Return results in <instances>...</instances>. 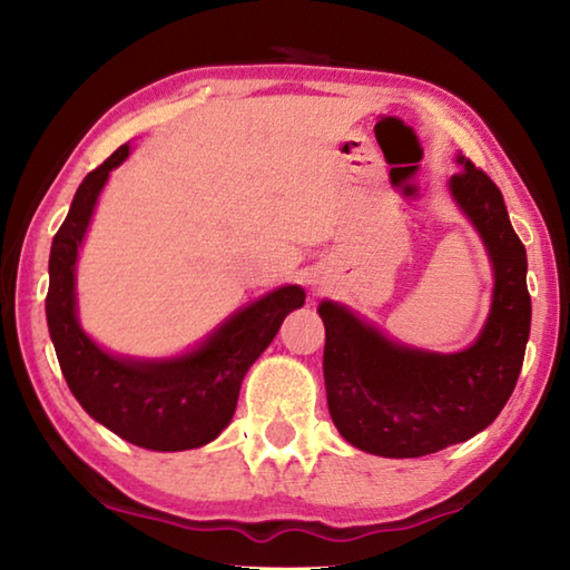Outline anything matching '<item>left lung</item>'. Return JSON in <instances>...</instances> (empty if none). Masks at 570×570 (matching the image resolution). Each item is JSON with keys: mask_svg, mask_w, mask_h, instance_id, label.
I'll return each mask as SVG.
<instances>
[{"mask_svg": "<svg viewBox=\"0 0 570 570\" xmlns=\"http://www.w3.org/2000/svg\"><path fill=\"white\" fill-rule=\"evenodd\" d=\"M450 195L484 242L492 308L472 345L422 351L387 338L338 301H321L323 377L333 425L353 448L390 460L425 456L492 425L514 393L531 331L527 249L487 173L456 155Z\"/></svg>", "mask_w": 570, "mask_h": 570, "instance_id": "8db88e82", "label": "left lung"}]
</instances>
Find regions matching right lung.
<instances>
[{
	"mask_svg": "<svg viewBox=\"0 0 570 570\" xmlns=\"http://www.w3.org/2000/svg\"><path fill=\"white\" fill-rule=\"evenodd\" d=\"M130 145L110 155L78 185L49 256L47 323L61 373L73 397L100 425L155 452L195 450L217 440L234 410L244 375L306 301L298 284L278 286L234 311L193 351L173 358L116 355L78 323L76 262L110 170L128 160Z\"/></svg>",
	"mask_w": 570,
	"mask_h": 570,
	"instance_id": "1",
	"label": "right lung"
}]
</instances>
